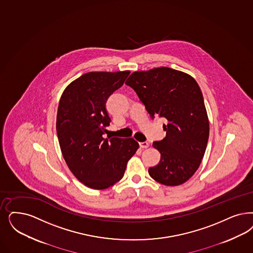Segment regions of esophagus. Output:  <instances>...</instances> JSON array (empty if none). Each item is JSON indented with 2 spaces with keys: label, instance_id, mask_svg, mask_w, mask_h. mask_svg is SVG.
Here are the masks:
<instances>
[{
  "label": "esophagus",
  "instance_id": "1",
  "mask_svg": "<svg viewBox=\"0 0 253 253\" xmlns=\"http://www.w3.org/2000/svg\"><path fill=\"white\" fill-rule=\"evenodd\" d=\"M139 146L140 148H148L149 144H148V142H141V143H139Z\"/></svg>",
  "mask_w": 253,
  "mask_h": 253
}]
</instances>
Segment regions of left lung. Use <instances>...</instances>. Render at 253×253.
<instances>
[{"label": "left lung", "mask_w": 253, "mask_h": 253, "mask_svg": "<svg viewBox=\"0 0 253 253\" xmlns=\"http://www.w3.org/2000/svg\"><path fill=\"white\" fill-rule=\"evenodd\" d=\"M125 84L152 119L167 121L166 137L152 144L161 153L160 163L148 174L166 186L185 183L199 168L209 141V117L197 82L181 71L159 67L134 72Z\"/></svg>", "instance_id": "obj_1"}]
</instances>
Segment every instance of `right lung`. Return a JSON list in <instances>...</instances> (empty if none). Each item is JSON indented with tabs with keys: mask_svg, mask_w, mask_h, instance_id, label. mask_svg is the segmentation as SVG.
<instances>
[{
	"mask_svg": "<svg viewBox=\"0 0 253 253\" xmlns=\"http://www.w3.org/2000/svg\"><path fill=\"white\" fill-rule=\"evenodd\" d=\"M130 71L89 72L71 82L61 94L56 129L71 172L90 189L104 190L120 181L128 161L139 148L132 138H104L111 122L105 104Z\"/></svg>",
	"mask_w": 253,
	"mask_h": 253,
	"instance_id": "1",
	"label": "right lung"
}]
</instances>
